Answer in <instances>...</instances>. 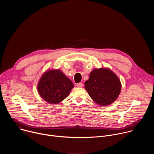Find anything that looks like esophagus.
I'll list each match as a JSON object with an SVG mask.
<instances>
[{
  "instance_id": "esophagus-1",
  "label": "esophagus",
  "mask_w": 154,
  "mask_h": 154,
  "mask_svg": "<svg viewBox=\"0 0 154 154\" xmlns=\"http://www.w3.org/2000/svg\"><path fill=\"white\" fill-rule=\"evenodd\" d=\"M76 86L77 87H79V88H82L83 86V84L82 83H77L76 85Z\"/></svg>"
}]
</instances>
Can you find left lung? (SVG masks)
Here are the masks:
<instances>
[{
	"label": "left lung",
	"mask_w": 154,
	"mask_h": 154,
	"mask_svg": "<svg viewBox=\"0 0 154 154\" xmlns=\"http://www.w3.org/2000/svg\"><path fill=\"white\" fill-rule=\"evenodd\" d=\"M85 88L94 102L100 106H107L118 97L121 83L111 69L101 68L91 72L89 79L85 82Z\"/></svg>",
	"instance_id": "1"
}]
</instances>
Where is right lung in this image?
Returning <instances> with one entry per match:
<instances>
[{
	"label": "right lung",
	"instance_id": "1",
	"mask_svg": "<svg viewBox=\"0 0 154 154\" xmlns=\"http://www.w3.org/2000/svg\"><path fill=\"white\" fill-rule=\"evenodd\" d=\"M72 81L60 69H48L41 77L37 86L39 94L50 104L66 98L74 88Z\"/></svg>",
	"mask_w": 154,
	"mask_h": 154
}]
</instances>
